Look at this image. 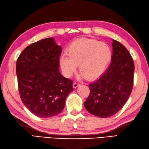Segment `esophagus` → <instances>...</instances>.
I'll return each mask as SVG.
<instances>
[{
	"label": "esophagus",
	"instance_id": "esophagus-1",
	"mask_svg": "<svg viewBox=\"0 0 149 149\" xmlns=\"http://www.w3.org/2000/svg\"><path fill=\"white\" fill-rule=\"evenodd\" d=\"M79 86H80V84H79V83H77V82H74V84H73V87H74V88L78 87Z\"/></svg>",
	"mask_w": 149,
	"mask_h": 149
}]
</instances>
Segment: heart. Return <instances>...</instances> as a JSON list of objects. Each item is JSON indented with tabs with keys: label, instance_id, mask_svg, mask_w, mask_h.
Returning <instances> with one entry per match:
<instances>
[{
	"label": "heart",
	"instance_id": "1",
	"mask_svg": "<svg viewBox=\"0 0 149 149\" xmlns=\"http://www.w3.org/2000/svg\"><path fill=\"white\" fill-rule=\"evenodd\" d=\"M111 50L107 44L93 39L81 38L74 40L68 49V54L63 53L60 64L64 75L70 77L79 64L80 77L93 79L99 77L111 59Z\"/></svg>",
	"mask_w": 149,
	"mask_h": 149
}]
</instances>
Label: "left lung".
Instances as JSON below:
<instances>
[{"label":"left lung","instance_id":"8db88e82","mask_svg":"<svg viewBox=\"0 0 149 149\" xmlns=\"http://www.w3.org/2000/svg\"><path fill=\"white\" fill-rule=\"evenodd\" d=\"M112 62L97 81L89 84V95L84 102L88 111L99 117L118 112L128 100L133 86L134 65L129 51L112 40Z\"/></svg>","mask_w":149,"mask_h":149}]
</instances>
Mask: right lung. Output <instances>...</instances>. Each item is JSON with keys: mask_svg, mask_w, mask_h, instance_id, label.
<instances>
[{"mask_svg": "<svg viewBox=\"0 0 149 149\" xmlns=\"http://www.w3.org/2000/svg\"><path fill=\"white\" fill-rule=\"evenodd\" d=\"M61 47L52 38L27 46L16 61L21 99L34 115L48 118L60 113L73 91V81L60 74Z\"/></svg>", "mask_w": 149, "mask_h": 149, "instance_id": "1", "label": "right lung"}]
</instances>
